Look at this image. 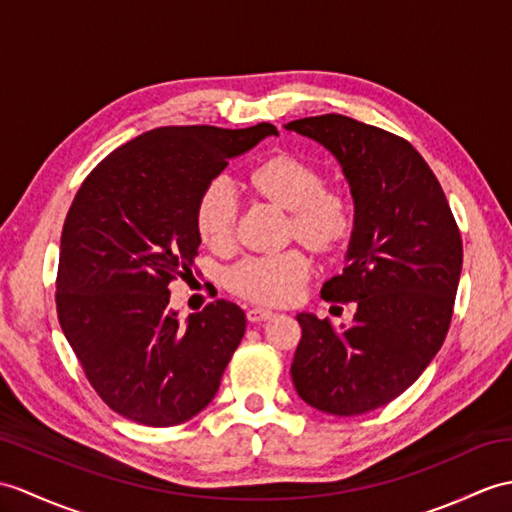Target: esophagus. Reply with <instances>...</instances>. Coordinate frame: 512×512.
<instances>
[{"label": "esophagus", "mask_w": 512, "mask_h": 512, "mask_svg": "<svg viewBox=\"0 0 512 512\" xmlns=\"http://www.w3.org/2000/svg\"><path fill=\"white\" fill-rule=\"evenodd\" d=\"M246 318L251 320V323H261V320L272 318V312L264 310V307H251V310L246 312Z\"/></svg>", "instance_id": "obj_1"}]
</instances>
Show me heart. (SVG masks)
I'll return each instance as SVG.
<instances>
[{"mask_svg":"<svg viewBox=\"0 0 512 512\" xmlns=\"http://www.w3.org/2000/svg\"><path fill=\"white\" fill-rule=\"evenodd\" d=\"M244 185L255 194L290 211L292 233L318 251L336 246L351 231V207L344 196L323 189L325 178L301 159L270 157L246 176ZM237 198L224 178L211 181L198 198L196 231L213 251L231 244ZM310 275V261L301 251L246 257L229 272V288L257 303L283 305L296 299Z\"/></svg>","mask_w":512,"mask_h":512,"instance_id":"1","label":"heart"}]
</instances>
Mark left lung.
<instances>
[{"instance_id": "8db88e82", "label": "left lung", "mask_w": 512, "mask_h": 512, "mask_svg": "<svg viewBox=\"0 0 512 512\" xmlns=\"http://www.w3.org/2000/svg\"><path fill=\"white\" fill-rule=\"evenodd\" d=\"M340 163L353 196V233L340 275L320 296L355 303L353 323L301 312L292 362L299 397L320 412L355 417L417 382L443 347L462 270V240L430 165L406 139L347 115L285 124Z\"/></svg>"}]
</instances>
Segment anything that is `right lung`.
I'll use <instances>...</instances> for the list:
<instances>
[{
  "instance_id": "right-lung-1",
  "label": "right lung",
  "mask_w": 512,
  "mask_h": 512,
  "mask_svg": "<svg viewBox=\"0 0 512 512\" xmlns=\"http://www.w3.org/2000/svg\"><path fill=\"white\" fill-rule=\"evenodd\" d=\"M268 135H279L268 122L148 130L98 163L71 202L56 312L91 386L122 417L170 427L216 397L246 316L218 299L181 323L168 285L198 255L202 189Z\"/></svg>"
}]
</instances>
